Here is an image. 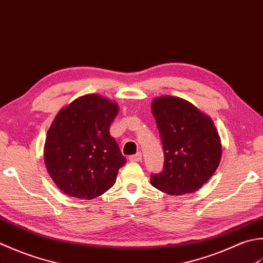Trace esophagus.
<instances>
[{
	"instance_id": "1",
	"label": "esophagus",
	"mask_w": 263,
	"mask_h": 263,
	"mask_svg": "<svg viewBox=\"0 0 263 263\" xmlns=\"http://www.w3.org/2000/svg\"><path fill=\"white\" fill-rule=\"evenodd\" d=\"M141 160H142V153L141 152H137L136 154L130 155V157H129V161H132V162H138V161H141Z\"/></svg>"
}]
</instances>
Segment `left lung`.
Returning <instances> with one entry per match:
<instances>
[{"instance_id":"8db88e82","label":"left lung","mask_w":263,"mask_h":263,"mask_svg":"<svg viewBox=\"0 0 263 263\" xmlns=\"http://www.w3.org/2000/svg\"><path fill=\"white\" fill-rule=\"evenodd\" d=\"M151 109L164 153L163 170L151 175L152 186L175 196L200 190L221 160L212 119L191 102L170 95L154 99Z\"/></svg>"}]
</instances>
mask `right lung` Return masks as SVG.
<instances>
[{"mask_svg": "<svg viewBox=\"0 0 263 263\" xmlns=\"http://www.w3.org/2000/svg\"><path fill=\"white\" fill-rule=\"evenodd\" d=\"M118 104L98 94L72 101L58 112L47 132L44 162L64 194L92 200L115 185L126 163L110 126Z\"/></svg>", "mask_w": 263, "mask_h": 263, "instance_id": "obj_1", "label": "right lung"}]
</instances>
